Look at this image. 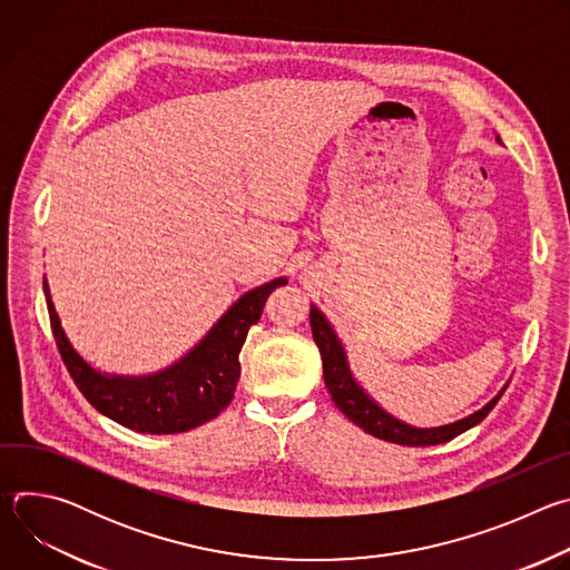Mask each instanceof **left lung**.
<instances>
[{
	"label": "left lung",
	"instance_id": "1",
	"mask_svg": "<svg viewBox=\"0 0 570 570\" xmlns=\"http://www.w3.org/2000/svg\"><path fill=\"white\" fill-rule=\"evenodd\" d=\"M308 317H311L313 341H315V345L320 350V356H322L324 385H327L334 403L338 405V411L347 420H352L358 429H363L365 433H370L379 440L401 444V446L444 444V442L458 438L460 433L473 429L475 424H480L487 415H490V411L494 409L497 401L503 396L505 387L510 385V381H508L492 401H487L480 411L471 413L464 420H458V422L444 424V426H435V429L411 426V424H405V422L392 417L390 413H385L381 405L363 390V385L356 381V376L350 370L347 352H345L338 334L334 332L330 320L324 317V313L315 304H311Z\"/></svg>",
	"mask_w": 570,
	"mask_h": 570
}]
</instances>
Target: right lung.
<instances>
[{"label": "right lung", "mask_w": 570, "mask_h": 570, "mask_svg": "<svg viewBox=\"0 0 570 570\" xmlns=\"http://www.w3.org/2000/svg\"><path fill=\"white\" fill-rule=\"evenodd\" d=\"M288 279L277 277L240 295L180 361L144 376L106 374L69 343L45 277L51 330L67 372L95 409L112 422L150 435L191 431L225 411L240 376L238 352L259 322L268 295Z\"/></svg>", "instance_id": "obj_1"}]
</instances>
